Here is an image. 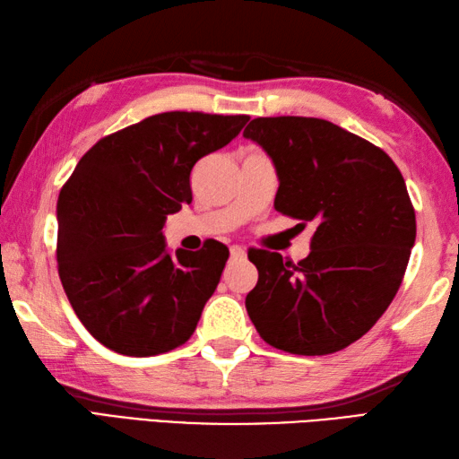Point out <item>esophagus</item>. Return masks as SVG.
Returning <instances> with one entry per match:
<instances>
[{
    "label": "esophagus",
    "instance_id": "esophagus-1",
    "mask_svg": "<svg viewBox=\"0 0 459 459\" xmlns=\"http://www.w3.org/2000/svg\"><path fill=\"white\" fill-rule=\"evenodd\" d=\"M230 258L232 260H245L247 258V252H245V248L242 247H230Z\"/></svg>",
    "mask_w": 459,
    "mask_h": 459
}]
</instances>
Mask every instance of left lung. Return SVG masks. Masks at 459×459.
Wrapping results in <instances>:
<instances>
[{"instance_id":"8db88e82","label":"left lung","mask_w":459,"mask_h":459,"mask_svg":"<svg viewBox=\"0 0 459 459\" xmlns=\"http://www.w3.org/2000/svg\"><path fill=\"white\" fill-rule=\"evenodd\" d=\"M274 161L278 212L316 222L298 264L248 252L258 284L247 311L268 345L327 355L363 337L396 296L416 240L403 173L370 142L304 116L255 118L245 130Z\"/></svg>"}]
</instances>
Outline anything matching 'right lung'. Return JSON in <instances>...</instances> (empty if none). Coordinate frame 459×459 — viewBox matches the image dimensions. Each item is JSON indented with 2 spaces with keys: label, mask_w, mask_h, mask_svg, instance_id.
Instances as JSON below:
<instances>
[{
  "label": "right lung",
  "mask_w": 459,
  "mask_h": 459,
  "mask_svg": "<svg viewBox=\"0 0 459 459\" xmlns=\"http://www.w3.org/2000/svg\"><path fill=\"white\" fill-rule=\"evenodd\" d=\"M248 116L163 112L106 135L82 155L56 201V264L82 325L120 355L183 345L217 290L229 248L169 255L168 214L193 201L191 169Z\"/></svg>",
  "instance_id": "add662e5"
}]
</instances>
